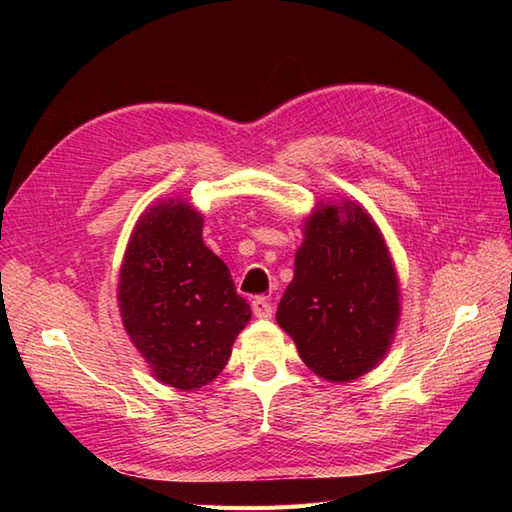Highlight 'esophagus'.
<instances>
[{
    "mask_svg": "<svg viewBox=\"0 0 512 512\" xmlns=\"http://www.w3.org/2000/svg\"><path fill=\"white\" fill-rule=\"evenodd\" d=\"M250 306H253V312H255L257 319H270V317H273V306H270V299L268 297H255Z\"/></svg>",
    "mask_w": 512,
    "mask_h": 512,
    "instance_id": "34e87169",
    "label": "esophagus"
}]
</instances>
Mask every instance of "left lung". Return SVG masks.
I'll use <instances>...</instances> for the list:
<instances>
[{
  "mask_svg": "<svg viewBox=\"0 0 512 512\" xmlns=\"http://www.w3.org/2000/svg\"><path fill=\"white\" fill-rule=\"evenodd\" d=\"M303 235L277 323L314 374L350 383L383 361L394 341L396 268L383 233L358 202L319 204Z\"/></svg>",
  "mask_w": 512,
  "mask_h": 512,
  "instance_id": "1",
  "label": "left lung"
}]
</instances>
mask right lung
Instances as JSON below:
<instances>
[{
    "label": "right lung",
    "mask_w": 512,
    "mask_h": 512,
    "mask_svg": "<svg viewBox=\"0 0 512 512\" xmlns=\"http://www.w3.org/2000/svg\"><path fill=\"white\" fill-rule=\"evenodd\" d=\"M202 215L165 200L140 215L118 279L129 339L160 383L198 389L222 372L250 321L231 270L202 242Z\"/></svg>",
    "instance_id": "obj_1"
}]
</instances>
